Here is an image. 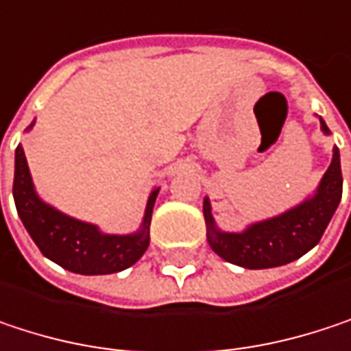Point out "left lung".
I'll use <instances>...</instances> for the list:
<instances>
[{"label": "left lung", "instance_id": "1", "mask_svg": "<svg viewBox=\"0 0 351 351\" xmlns=\"http://www.w3.org/2000/svg\"><path fill=\"white\" fill-rule=\"evenodd\" d=\"M319 121L321 130L329 134L325 121L321 117ZM341 186L343 178L339 167V150L333 148L331 165L321 178L313 197L276 217L247 226L242 234H228L217 230L211 215V203L205 197L203 215L207 226V242L223 260L252 270L289 264L319 244L341 201Z\"/></svg>", "mask_w": 351, "mask_h": 351}]
</instances>
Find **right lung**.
Masks as SVG:
<instances>
[{"label":"right lung","mask_w":351,"mask_h":351,"mask_svg":"<svg viewBox=\"0 0 351 351\" xmlns=\"http://www.w3.org/2000/svg\"><path fill=\"white\" fill-rule=\"evenodd\" d=\"M156 195L158 189L148 197L140 232L128 236L101 234L97 226L69 217L44 203L36 195L24 148H16L14 201L18 215L40 252L77 274H113L136 264L150 244V219Z\"/></svg>","instance_id":"right-lung-1"}]
</instances>
